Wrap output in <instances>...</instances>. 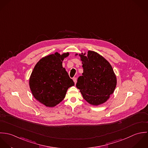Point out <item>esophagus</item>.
Returning <instances> with one entry per match:
<instances>
[{
	"label": "esophagus",
	"instance_id": "obj_1",
	"mask_svg": "<svg viewBox=\"0 0 148 148\" xmlns=\"http://www.w3.org/2000/svg\"><path fill=\"white\" fill-rule=\"evenodd\" d=\"M73 81H74V84H76V83H77V78L74 77V78H73Z\"/></svg>",
	"mask_w": 148,
	"mask_h": 148
}]
</instances>
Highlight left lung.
Returning <instances> with one entry per match:
<instances>
[{"label":"left lung","mask_w":148,"mask_h":148,"mask_svg":"<svg viewBox=\"0 0 148 148\" xmlns=\"http://www.w3.org/2000/svg\"><path fill=\"white\" fill-rule=\"evenodd\" d=\"M79 56L82 62L84 73L78 77L76 87L90 105L97 106L105 103L117 85V78L111 64L93 51H88L87 56L81 53Z\"/></svg>","instance_id":"1"}]
</instances>
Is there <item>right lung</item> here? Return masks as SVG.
<instances>
[{"instance_id":"obj_1","label":"right lung","mask_w":148,"mask_h":148,"mask_svg":"<svg viewBox=\"0 0 148 148\" xmlns=\"http://www.w3.org/2000/svg\"><path fill=\"white\" fill-rule=\"evenodd\" d=\"M69 53L56 52L40 59L30 75L29 85L34 98L47 107H54L65 97L67 89L74 85L62 61Z\"/></svg>"}]
</instances>
